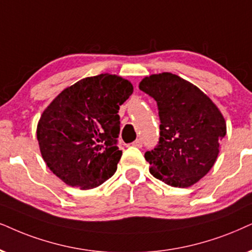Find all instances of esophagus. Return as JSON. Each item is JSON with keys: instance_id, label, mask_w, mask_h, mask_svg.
<instances>
[{"instance_id": "esophagus-1", "label": "esophagus", "mask_w": 252, "mask_h": 252, "mask_svg": "<svg viewBox=\"0 0 252 252\" xmlns=\"http://www.w3.org/2000/svg\"><path fill=\"white\" fill-rule=\"evenodd\" d=\"M132 145L136 146V148H142V145H143L142 139H136V141L132 143Z\"/></svg>"}]
</instances>
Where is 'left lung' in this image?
I'll list each match as a JSON object with an SVG mask.
<instances>
[{
    "mask_svg": "<svg viewBox=\"0 0 252 252\" xmlns=\"http://www.w3.org/2000/svg\"><path fill=\"white\" fill-rule=\"evenodd\" d=\"M139 89L157 102L160 120L158 144L144 155L150 172L170 186H192L218 158L223 116L196 86L172 73L146 76Z\"/></svg>",
    "mask_w": 252,
    "mask_h": 252,
    "instance_id": "8db88e82",
    "label": "left lung"
}]
</instances>
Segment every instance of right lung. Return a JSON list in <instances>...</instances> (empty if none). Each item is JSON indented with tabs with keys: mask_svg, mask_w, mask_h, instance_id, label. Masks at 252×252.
I'll return each instance as SVG.
<instances>
[{
	"mask_svg": "<svg viewBox=\"0 0 252 252\" xmlns=\"http://www.w3.org/2000/svg\"><path fill=\"white\" fill-rule=\"evenodd\" d=\"M132 89L121 76H91L63 89L44 110L37 126L40 152L63 183L89 189L114 176L122 156L117 113Z\"/></svg>",
	"mask_w": 252,
	"mask_h": 252,
	"instance_id": "right-lung-1",
	"label": "right lung"
}]
</instances>
